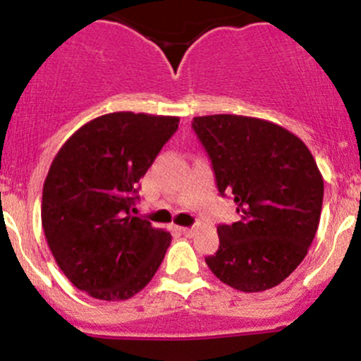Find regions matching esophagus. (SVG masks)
<instances>
[{
  "label": "esophagus",
  "mask_w": 361,
  "mask_h": 361,
  "mask_svg": "<svg viewBox=\"0 0 361 361\" xmlns=\"http://www.w3.org/2000/svg\"><path fill=\"white\" fill-rule=\"evenodd\" d=\"M180 231L188 237V235H193V231H195V226H190V228H188V226H181Z\"/></svg>",
  "instance_id": "34e87169"
}]
</instances>
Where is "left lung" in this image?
<instances>
[{"instance_id":"left-lung-1","label":"left lung","mask_w":361,"mask_h":361,"mask_svg":"<svg viewBox=\"0 0 361 361\" xmlns=\"http://www.w3.org/2000/svg\"><path fill=\"white\" fill-rule=\"evenodd\" d=\"M221 195L231 193L240 221L219 225V249L206 257L226 286L261 292L301 264L317 233L324 178L308 147L286 128L256 117H193Z\"/></svg>"}]
</instances>
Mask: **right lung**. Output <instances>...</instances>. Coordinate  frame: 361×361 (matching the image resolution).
<instances>
[{"mask_svg":"<svg viewBox=\"0 0 361 361\" xmlns=\"http://www.w3.org/2000/svg\"><path fill=\"white\" fill-rule=\"evenodd\" d=\"M178 123L173 116L105 114L79 128L53 159L41 202L44 237L63 275L91 298H133L164 259L169 231L130 209Z\"/></svg>","mask_w":361,"mask_h":361,"instance_id":"1","label":"right lung"}]
</instances>
